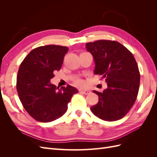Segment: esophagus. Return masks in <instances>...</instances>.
I'll return each mask as SVG.
<instances>
[{
    "mask_svg": "<svg viewBox=\"0 0 157 157\" xmlns=\"http://www.w3.org/2000/svg\"><path fill=\"white\" fill-rule=\"evenodd\" d=\"M81 92H82L83 94H86V95H88V94L90 93V90H81Z\"/></svg>",
    "mask_w": 157,
    "mask_h": 157,
    "instance_id": "34e87169",
    "label": "esophagus"
}]
</instances>
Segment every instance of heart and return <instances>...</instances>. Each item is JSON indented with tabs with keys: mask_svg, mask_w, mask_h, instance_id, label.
I'll return each instance as SVG.
<instances>
[{
	"mask_svg": "<svg viewBox=\"0 0 157 157\" xmlns=\"http://www.w3.org/2000/svg\"><path fill=\"white\" fill-rule=\"evenodd\" d=\"M77 84L78 85H79V86H82V85L84 84V82L81 80H77Z\"/></svg>",
	"mask_w": 157,
	"mask_h": 157,
	"instance_id": "obj_1",
	"label": "heart"
}]
</instances>
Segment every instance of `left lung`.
Here are the masks:
<instances>
[{
	"label": "left lung",
	"instance_id": "obj_1",
	"mask_svg": "<svg viewBox=\"0 0 157 157\" xmlns=\"http://www.w3.org/2000/svg\"><path fill=\"white\" fill-rule=\"evenodd\" d=\"M94 62V74L105 78L107 88L99 96L98 103L90 107L94 115L106 121L124 117L138 94L140 74L134 56L126 47L114 40H99L86 44Z\"/></svg>",
	"mask_w": 157,
	"mask_h": 157
}]
</instances>
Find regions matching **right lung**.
I'll use <instances>...</instances> for the list:
<instances>
[{
	"instance_id": "obj_1",
	"label": "right lung",
	"mask_w": 157,
	"mask_h": 157,
	"mask_svg": "<svg viewBox=\"0 0 157 157\" xmlns=\"http://www.w3.org/2000/svg\"><path fill=\"white\" fill-rule=\"evenodd\" d=\"M68 50L67 47L58 45L38 47L20 66L18 96L26 111L37 121L49 122L61 117L67 111L73 94L78 92L70 85L59 88L50 82L54 73L61 68Z\"/></svg>"
}]
</instances>
